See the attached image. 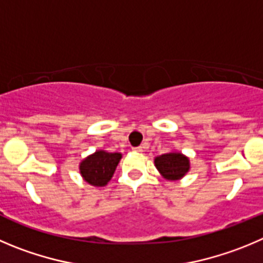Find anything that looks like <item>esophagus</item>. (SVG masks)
<instances>
[{"mask_svg":"<svg viewBox=\"0 0 263 263\" xmlns=\"http://www.w3.org/2000/svg\"><path fill=\"white\" fill-rule=\"evenodd\" d=\"M132 151L137 152V153H141V152H144V148L143 146H136V148H132Z\"/></svg>","mask_w":263,"mask_h":263,"instance_id":"1","label":"esophagus"}]
</instances>
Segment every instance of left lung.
Instances as JSON below:
<instances>
[{"label":"left lung","mask_w":263,"mask_h":263,"mask_svg":"<svg viewBox=\"0 0 263 263\" xmlns=\"http://www.w3.org/2000/svg\"><path fill=\"white\" fill-rule=\"evenodd\" d=\"M154 165L167 180H179L190 171V158L179 152H170L154 158Z\"/></svg>","instance_id":"1"}]
</instances>
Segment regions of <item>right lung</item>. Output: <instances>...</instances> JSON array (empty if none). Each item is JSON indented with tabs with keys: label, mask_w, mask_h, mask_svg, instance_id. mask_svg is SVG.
I'll use <instances>...</instances> for the list:
<instances>
[{
	"label": "right lung",
	"mask_w": 263,
	"mask_h": 263,
	"mask_svg": "<svg viewBox=\"0 0 263 263\" xmlns=\"http://www.w3.org/2000/svg\"><path fill=\"white\" fill-rule=\"evenodd\" d=\"M120 158H122L120 153L97 151L80 162V174L90 185L104 187L114 175Z\"/></svg>",
	"instance_id": "add662e5"
}]
</instances>
